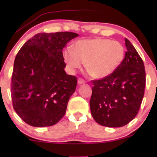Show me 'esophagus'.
I'll list each match as a JSON object with an SVG mask.
<instances>
[{
    "mask_svg": "<svg viewBox=\"0 0 157 157\" xmlns=\"http://www.w3.org/2000/svg\"><path fill=\"white\" fill-rule=\"evenodd\" d=\"M86 81L83 80L82 78H78V83L79 85H81V84H85Z\"/></svg>",
    "mask_w": 157,
    "mask_h": 157,
    "instance_id": "esophagus-1",
    "label": "esophagus"
}]
</instances>
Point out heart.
<instances>
[{
  "label": "heart",
  "mask_w": 157,
  "mask_h": 157,
  "mask_svg": "<svg viewBox=\"0 0 157 157\" xmlns=\"http://www.w3.org/2000/svg\"><path fill=\"white\" fill-rule=\"evenodd\" d=\"M125 50L121 43L102 38L79 40L74 51L66 48L63 59L68 69L74 73L85 63L86 70L95 78H104L112 74L121 65Z\"/></svg>",
  "instance_id": "heart-1"
}]
</instances>
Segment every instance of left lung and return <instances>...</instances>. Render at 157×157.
Here are the masks:
<instances>
[{
  "instance_id": "1",
  "label": "left lung",
  "mask_w": 157,
  "mask_h": 157,
  "mask_svg": "<svg viewBox=\"0 0 157 157\" xmlns=\"http://www.w3.org/2000/svg\"><path fill=\"white\" fill-rule=\"evenodd\" d=\"M125 45L127 51L119 67L110 76L92 81L91 115L107 127H121L134 119L144 94V64L127 38Z\"/></svg>"
}]
</instances>
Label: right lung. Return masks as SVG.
Wrapping results in <instances>:
<instances>
[{"label": "right lung", "instance_id": "1", "mask_svg": "<svg viewBox=\"0 0 157 157\" xmlns=\"http://www.w3.org/2000/svg\"><path fill=\"white\" fill-rule=\"evenodd\" d=\"M77 36L72 32L38 33L17 53L11 80L13 106L30 126H53L65 115L77 78L64 71L62 51Z\"/></svg>", "mask_w": 157, "mask_h": 157}]
</instances>
